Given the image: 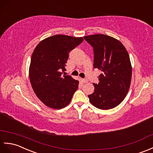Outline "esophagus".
Segmentation results:
<instances>
[{
    "mask_svg": "<svg viewBox=\"0 0 153 153\" xmlns=\"http://www.w3.org/2000/svg\"><path fill=\"white\" fill-rule=\"evenodd\" d=\"M82 81H83V82H84V83L88 82V79H83Z\"/></svg>",
    "mask_w": 153,
    "mask_h": 153,
    "instance_id": "34e87169",
    "label": "esophagus"
}]
</instances>
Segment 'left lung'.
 Returning <instances> with one entry per match:
<instances>
[{"label": "left lung", "instance_id": "1", "mask_svg": "<svg viewBox=\"0 0 153 153\" xmlns=\"http://www.w3.org/2000/svg\"><path fill=\"white\" fill-rule=\"evenodd\" d=\"M94 48V67L102 71L100 82L88 95L90 103L103 110L118 106L126 96L131 80L130 56L124 45L113 37L103 34L84 36Z\"/></svg>", "mask_w": 153, "mask_h": 153}]
</instances>
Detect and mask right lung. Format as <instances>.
<instances>
[{"mask_svg": "<svg viewBox=\"0 0 153 153\" xmlns=\"http://www.w3.org/2000/svg\"><path fill=\"white\" fill-rule=\"evenodd\" d=\"M82 37L56 35L40 41L34 50L29 79L34 92L47 107L60 109L71 102L79 82L66 70L69 53L83 41Z\"/></svg>", "mask_w": 153, "mask_h": 153, "instance_id": "1", "label": "right lung"}]
</instances>
